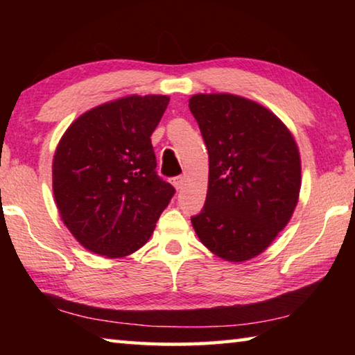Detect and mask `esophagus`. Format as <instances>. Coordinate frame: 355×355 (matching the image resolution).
<instances>
[{
	"mask_svg": "<svg viewBox=\"0 0 355 355\" xmlns=\"http://www.w3.org/2000/svg\"><path fill=\"white\" fill-rule=\"evenodd\" d=\"M172 184H173V188L175 189H182V186H183V177L182 175H177V177H172Z\"/></svg>",
	"mask_w": 355,
	"mask_h": 355,
	"instance_id": "esophagus-1",
	"label": "esophagus"
}]
</instances>
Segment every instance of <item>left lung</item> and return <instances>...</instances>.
<instances>
[{
  "mask_svg": "<svg viewBox=\"0 0 355 355\" xmlns=\"http://www.w3.org/2000/svg\"><path fill=\"white\" fill-rule=\"evenodd\" d=\"M189 110L208 150L205 205L192 216L203 245L245 261L274 241L296 208L299 150L280 119L232 94H199Z\"/></svg>",
  "mask_w": 355,
  "mask_h": 355,
  "instance_id": "left-lung-1",
  "label": "left lung"
}]
</instances>
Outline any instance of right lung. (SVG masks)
Wrapping results in <instances>:
<instances>
[{"label": "right lung", "instance_id": "obj_1", "mask_svg": "<svg viewBox=\"0 0 355 355\" xmlns=\"http://www.w3.org/2000/svg\"><path fill=\"white\" fill-rule=\"evenodd\" d=\"M166 95H131L84 112L53 159V192L64 224L94 254L119 258L152 236L175 188L156 173L150 136Z\"/></svg>", "mask_w": 355, "mask_h": 355}]
</instances>
